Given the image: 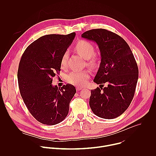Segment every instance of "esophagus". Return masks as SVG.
<instances>
[{"mask_svg":"<svg viewBox=\"0 0 156 156\" xmlns=\"http://www.w3.org/2000/svg\"><path fill=\"white\" fill-rule=\"evenodd\" d=\"M83 89V87H76V90L78 91H80V90H81Z\"/></svg>","mask_w":156,"mask_h":156,"instance_id":"obj_1","label":"esophagus"}]
</instances>
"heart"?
Wrapping results in <instances>:
<instances>
[{
    "instance_id": "obj_1",
    "label": "heart",
    "mask_w": 156,
    "mask_h": 156,
    "mask_svg": "<svg viewBox=\"0 0 156 156\" xmlns=\"http://www.w3.org/2000/svg\"><path fill=\"white\" fill-rule=\"evenodd\" d=\"M77 53L87 60V64L93 66L96 64L97 57L94 55L95 50L93 44L87 41L81 40L77 42L75 47ZM69 52H65L62 56L60 64L62 68H66L68 64ZM90 77V73L87 71H74L71 72L67 76V81L76 86H83Z\"/></svg>"
}]
</instances>
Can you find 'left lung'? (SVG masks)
Listing matches in <instances>:
<instances>
[{
  "label": "left lung",
  "instance_id": "8db88e82",
  "mask_svg": "<svg viewBox=\"0 0 156 156\" xmlns=\"http://www.w3.org/2000/svg\"><path fill=\"white\" fill-rule=\"evenodd\" d=\"M81 37L97 43L101 62L94 79L100 87L91 90L90 105L102 119H113L128 108L135 95L138 68L130 48L118 34L105 29H93ZM106 83L104 88L100 86Z\"/></svg>",
  "mask_w": 156,
  "mask_h": 156
}]
</instances>
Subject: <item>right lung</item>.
Listing matches in <instances>:
<instances>
[{"instance_id":"obj_1","label":"right lung","mask_w":156,"mask_h":156,"mask_svg":"<svg viewBox=\"0 0 156 156\" xmlns=\"http://www.w3.org/2000/svg\"><path fill=\"white\" fill-rule=\"evenodd\" d=\"M75 34L43 36L32 42L21 58L17 73L20 94L31 114L43 124L63 121L76 93L72 84L58 89L52 84L53 77L60 71L62 56Z\"/></svg>"}]
</instances>
